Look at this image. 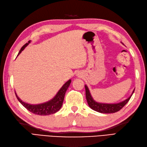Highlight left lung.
Instances as JSON below:
<instances>
[{
  "label": "left lung",
  "mask_w": 147,
  "mask_h": 147,
  "mask_svg": "<svg viewBox=\"0 0 147 147\" xmlns=\"http://www.w3.org/2000/svg\"><path fill=\"white\" fill-rule=\"evenodd\" d=\"M84 86L85 90H86V100L89 107L92 109V110L99 113H116L120 111L121 109L128 103L135 91V90H134L130 96L124 101L119 102V103H100V102H97L95 101L93 98L92 97L90 91L89 90V88L87 86V85L85 84Z\"/></svg>",
  "instance_id": "1"
}]
</instances>
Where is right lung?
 Here are the masks:
<instances>
[{"label":"right lung","mask_w":147,"mask_h":147,"mask_svg":"<svg viewBox=\"0 0 147 147\" xmlns=\"http://www.w3.org/2000/svg\"><path fill=\"white\" fill-rule=\"evenodd\" d=\"M30 42L31 41L29 40L28 42L24 44V45L22 47V48L20 49V51L18 54V56L20 53H21L22 51L29 45V44L30 43ZM71 83V80L70 79L67 81H66V83L63 85V86L60 88V90L58 91L56 94L52 99H51V100H50L48 101L45 102V103H40V104L32 105V104L26 103V102L20 100L19 97L18 96V94H17V93H16V91H15V93L19 101L27 109V110H29V111L32 113L37 115H41V116L49 115L55 113H56L57 111H58L60 110L61 107H62L63 105L64 96H65V93L67 90V88H69Z\"/></svg>","instance_id":"add662e5"}]
</instances>
